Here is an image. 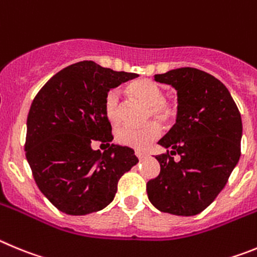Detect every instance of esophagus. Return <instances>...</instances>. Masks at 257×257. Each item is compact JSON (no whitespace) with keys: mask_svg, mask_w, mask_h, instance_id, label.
<instances>
[{"mask_svg":"<svg viewBox=\"0 0 257 257\" xmlns=\"http://www.w3.org/2000/svg\"><path fill=\"white\" fill-rule=\"evenodd\" d=\"M136 156H137L140 160H142V159H145L146 157V154H143V152L141 151H136Z\"/></svg>","mask_w":257,"mask_h":257,"instance_id":"34e87169","label":"esophagus"}]
</instances>
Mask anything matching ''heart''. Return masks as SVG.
Instances as JSON below:
<instances>
[{
	"mask_svg": "<svg viewBox=\"0 0 257 257\" xmlns=\"http://www.w3.org/2000/svg\"><path fill=\"white\" fill-rule=\"evenodd\" d=\"M126 91L133 100L146 106L147 110L143 114V121L147 123L149 121V123L141 128H120L116 132V142L138 151H145L160 137L161 128L156 122L163 125L172 124L178 116V105L174 101L165 98L163 89L149 79L134 80L128 85ZM103 112L111 125L116 126L121 123L119 93L115 89L106 92L103 98ZM151 119L157 121L151 122Z\"/></svg>",
	"mask_w": 257,
	"mask_h": 257,
	"instance_id": "heart-1",
	"label": "heart"
}]
</instances>
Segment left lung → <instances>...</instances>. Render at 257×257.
Here are the masks:
<instances>
[{"instance_id": "obj_1", "label": "left lung", "mask_w": 257, "mask_h": 257, "mask_svg": "<svg viewBox=\"0 0 257 257\" xmlns=\"http://www.w3.org/2000/svg\"><path fill=\"white\" fill-rule=\"evenodd\" d=\"M154 78L177 89L178 116L159 141L166 152L156 156L160 174L147 182V195L160 211L197 215L220 193L239 160L241 114L225 85L206 71L179 68Z\"/></svg>"}]
</instances>
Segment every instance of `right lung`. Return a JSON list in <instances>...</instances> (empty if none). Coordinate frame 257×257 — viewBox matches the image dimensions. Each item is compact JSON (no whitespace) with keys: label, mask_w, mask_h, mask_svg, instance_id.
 I'll return each instance as SVG.
<instances>
[{"label":"right lung","mask_w":257,"mask_h":257,"mask_svg":"<svg viewBox=\"0 0 257 257\" xmlns=\"http://www.w3.org/2000/svg\"><path fill=\"white\" fill-rule=\"evenodd\" d=\"M94 61H79L39 89L27 120L25 156L43 195L60 211L85 215L114 200L121 175L138 163L126 146H110L111 124L103 112L106 92L137 78ZM94 142L109 150H91Z\"/></svg>","instance_id":"add662e5"}]
</instances>
